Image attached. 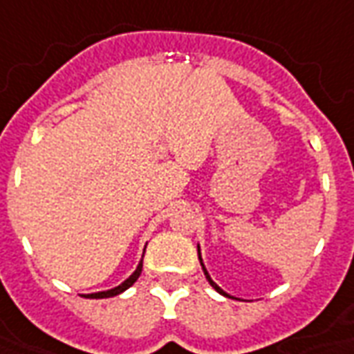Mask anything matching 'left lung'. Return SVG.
Segmentation results:
<instances>
[{
    "mask_svg": "<svg viewBox=\"0 0 354 354\" xmlns=\"http://www.w3.org/2000/svg\"><path fill=\"white\" fill-rule=\"evenodd\" d=\"M197 254H199V263H201V268H203V272H205V278H207V281H209V283H211L212 288H214V289H216V291H218L220 295H224V297L234 299V297H232V295H228V293H226V291H224V289L220 288V286H216V283H214V281H212V278H211V276H209V272H207V268H205V264H203V259H201V249H199V245H197Z\"/></svg>",
    "mask_w": 354,
    "mask_h": 354,
    "instance_id": "obj_1",
    "label": "left lung"
}]
</instances>
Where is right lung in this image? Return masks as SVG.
<instances>
[{
    "mask_svg": "<svg viewBox=\"0 0 354 354\" xmlns=\"http://www.w3.org/2000/svg\"><path fill=\"white\" fill-rule=\"evenodd\" d=\"M142 268H143V257L142 261L138 263V266H136V270L126 278L120 286H117V288L113 289H107V291H97V293H90V295H86L88 299H107V297H115V295H118V293H122V291H126V289L130 288V286H134V281L140 278V274H142Z\"/></svg>",
    "mask_w": 354,
    "mask_h": 354,
    "instance_id": "1",
    "label": "right lung"
}]
</instances>
